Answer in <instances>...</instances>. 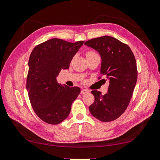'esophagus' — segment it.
I'll use <instances>...</instances> for the list:
<instances>
[{
  "label": "esophagus",
  "mask_w": 160,
  "mask_h": 160,
  "mask_svg": "<svg viewBox=\"0 0 160 160\" xmlns=\"http://www.w3.org/2000/svg\"><path fill=\"white\" fill-rule=\"evenodd\" d=\"M89 92V90H87V89H82L81 90V93L82 94H87V93H88Z\"/></svg>",
  "instance_id": "obj_1"
}]
</instances>
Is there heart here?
Listing matches in <instances>:
<instances>
[{
  "label": "heart",
  "instance_id": "b5f03b06",
  "mask_svg": "<svg viewBox=\"0 0 160 160\" xmlns=\"http://www.w3.org/2000/svg\"><path fill=\"white\" fill-rule=\"evenodd\" d=\"M96 54H97L96 52H92V51H89V52H87L86 53V56L87 57H89V56H93V55H96Z\"/></svg>",
  "mask_w": 160,
  "mask_h": 160
}]
</instances>
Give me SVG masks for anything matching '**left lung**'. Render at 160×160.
Wrapping results in <instances>:
<instances>
[{
    "label": "left lung",
    "instance_id": "1",
    "mask_svg": "<svg viewBox=\"0 0 160 160\" xmlns=\"http://www.w3.org/2000/svg\"><path fill=\"white\" fill-rule=\"evenodd\" d=\"M84 45L100 53V74L109 80L106 94L102 95L98 91H91L95 100L90 105L89 111L93 117L102 122L113 121L127 109L137 82L135 56L127 44L111 36L91 39Z\"/></svg>",
    "mask_w": 160,
    "mask_h": 160
}]
</instances>
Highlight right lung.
Instances as JSON below:
<instances>
[{"label":"right lung","instance_id":"obj_1","mask_svg":"<svg viewBox=\"0 0 160 160\" xmlns=\"http://www.w3.org/2000/svg\"><path fill=\"white\" fill-rule=\"evenodd\" d=\"M84 42L52 38L32 50L26 87L33 111L47 123L58 124L65 120L72 102L80 93L79 87L58 84L56 77L61 69H69L73 57Z\"/></svg>","mask_w":160,"mask_h":160}]
</instances>
